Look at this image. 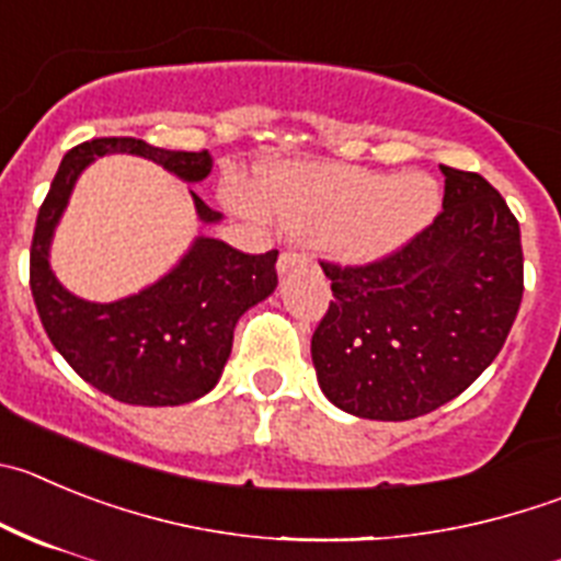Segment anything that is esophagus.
I'll list each match as a JSON object with an SVG mask.
<instances>
[{
	"instance_id": "1",
	"label": "esophagus",
	"mask_w": 561,
	"mask_h": 561,
	"mask_svg": "<svg viewBox=\"0 0 561 561\" xmlns=\"http://www.w3.org/2000/svg\"><path fill=\"white\" fill-rule=\"evenodd\" d=\"M308 261L311 259H308L306 253H280V259H277V272L286 275V272L297 270V266H306Z\"/></svg>"
}]
</instances>
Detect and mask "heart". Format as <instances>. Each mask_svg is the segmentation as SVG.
<instances>
[{
	"label": "heart",
	"mask_w": 561,
	"mask_h": 561,
	"mask_svg": "<svg viewBox=\"0 0 561 561\" xmlns=\"http://www.w3.org/2000/svg\"><path fill=\"white\" fill-rule=\"evenodd\" d=\"M228 203L259 222L275 219L297 236H317L342 264H375L434 222L442 194L423 172L383 178L347 163H280L259 186L233 180Z\"/></svg>",
	"instance_id": "b5f03b06"
}]
</instances>
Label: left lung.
<instances>
[{"mask_svg": "<svg viewBox=\"0 0 561 561\" xmlns=\"http://www.w3.org/2000/svg\"><path fill=\"white\" fill-rule=\"evenodd\" d=\"M434 225L369 266L322 264L333 300L311 336L325 398L362 420L423 417L501 353L523 300L520 225L481 174L439 167Z\"/></svg>", "mask_w": 561, "mask_h": 561, "instance_id": "obj_1", "label": "left lung"}]
</instances>
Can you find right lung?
Instances as JSON below:
<instances>
[{"label": "right lung", "mask_w": 561, "mask_h": 561, "mask_svg": "<svg viewBox=\"0 0 561 561\" xmlns=\"http://www.w3.org/2000/svg\"><path fill=\"white\" fill-rule=\"evenodd\" d=\"M138 156L183 183L208 178V150L183 152L150 147L141 138H91L60 161L35 219L30 250V289L55 351L113 400L130 405H180L217 387L233 347L236 322L277 286V250L247 255L210 236H197L178 264L156 284L111 302L71 295L49 264L55 230L77 180L102 156ZM203 225L222 222L192 192Z\"/></svg>", "instance_id": "right-lung-1"}]
</instances>
